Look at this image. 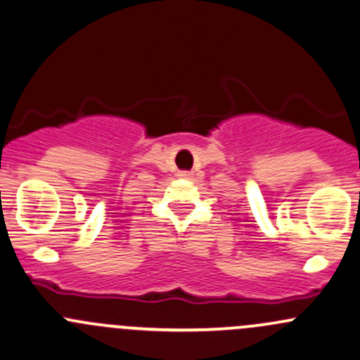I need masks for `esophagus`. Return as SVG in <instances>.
I'll list each match as a JSON object with an SVG mask.
<instances>
[{
    "label": "esophagus",
    "mask_w": 360,
    "mask_h": 360,
    "mask_svg": "<svg viewBox=\"0 0 360 360\" xmlns=\"http://www.w3.org/2000/svg\"><path fill=\"white\" fill-rule=\"evenodd\" d=\"M177 176H179L181 179H193V172H188V170H181Z\"/></svg>",
    "instance_id": "34e87169"
}]
</instances>
